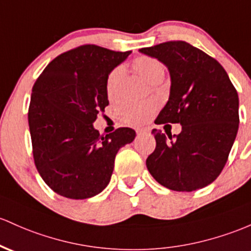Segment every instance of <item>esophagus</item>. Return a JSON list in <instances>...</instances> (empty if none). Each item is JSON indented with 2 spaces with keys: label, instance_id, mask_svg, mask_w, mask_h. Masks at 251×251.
Here are the masks:
<instances>
[{
  "label": "esophagus",
  "instance_id": "esophagus-1",
  "mask_svg": "<svg viewBox=\"0 0 251 251\" xmlns=\"http://www.w3.org/2000/svg\"><path fill=\"white\" fill-rule=\"evenodd\" d=\"M136 132H137V134H138V136H142V134L148 133V130H147V128H137Z\"/></svg>",
  "mask_w": 251,
  "mask_h": 251
}]
</instances>
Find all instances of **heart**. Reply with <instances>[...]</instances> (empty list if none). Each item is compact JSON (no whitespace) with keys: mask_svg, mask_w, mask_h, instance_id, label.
<instances>
[{"mask_svg":"<svg viewBox=\"0 0 251 251\" xmlns=\"http://www.w3.org/2000/svg\"><path fill=\"white\" fill-rule=\"evenodd\" d=\"M132 68L148 83L152 84L157 81H162L166 74V68L158 59L150 56L137 57L132 62ZM124 81V69L118 67L113 69L107 77L106 94L109 100H115L120 95L121 85ZM156 108V103L152 101L143 102H131L126 101L119 104L117 113L124 123L130 125H140L149 120Z\"/></svg>","mask_w":251,"mask_h":251,"instance_id":"1","label":"heart"}]
</instances>
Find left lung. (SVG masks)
<instances>
[{
	"label": "left lung",
	"instance_id": "left-lung-1",
	"mask_svg": "<svg viewBox=\"0 0 251 251\" xmlns=\"http://www.w3.org/2000/svg\"><path fill=\"white\" fill-rule=\"evenodd\" d=\"M139 52L157 58L172 79L169 100L155 123L180 124V134L153 128L156 149L147 167L162 186L192 192L222 173L238 131V94L224 68L182 40L167 41Z\"/></svg>",
	"mask_w": 251,
	"mask_h": 251
}]
</instances>
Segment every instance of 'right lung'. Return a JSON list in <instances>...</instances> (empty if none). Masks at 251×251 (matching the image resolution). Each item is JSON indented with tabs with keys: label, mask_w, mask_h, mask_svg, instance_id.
I'll use <instances>...</instances> for the list:
<instances>
[{
	"label": "right lung",
	"mask_w": 251,
	"mask_h": 251,
	"mask_svg": "<svg viewBox=\"0 0 251 251\" xmlns=\"http://www.w3.org/2000/svg\"><path fill=\"white\" fill-rule=\"evenodd\" d=\"M131 51L82 45L56 57L32 89L28 108L33 157L45 183L69 199H88L109 183L118 151L136 132L101 136L93 123L108 106L106 81Z\"/></svg>",
	"instance_id": "add662e5"
}]
</instances>
